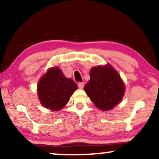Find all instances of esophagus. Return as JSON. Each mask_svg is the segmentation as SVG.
Segmentation results:
<instances>
[{
	"mask_svg": "<svg viewBox=\"0 0 159 159\" xmlns=\"http://www.w3.org/2000/svg\"><path fill=\"white\" fill-rule=\"evenodd\" d=\"M78 86L80 89H83L84 87V82H80V83H78Z\"/></svg>",
	"mask_w": 159,
	"mask_h": 159,
	"instance_id": "1",
	"label": "esophagus"
}]
</instances>
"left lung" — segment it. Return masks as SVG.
<instances>
[{"instance_id":"8db88e82","label":"left lung","mask_w":159,"mask_h":159,"mask_svg":"<svg viewBox=\"0 0 159 159\" xmlns=\"http://www.w3.org/2000/svg\"><path fill=\"white\" fill-rule=\"evenodd\" d=\"M90 76V81L84 89L98 108L111 110L121 101L125 86L119 74L111 66L93 67Z\"/></svg>"}]
</instances>
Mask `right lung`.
Segmentation results:
<instances>
[{"label": "right lung", "mask_w": 159, "mask_h": 159, "mask_svg": "<svg viewBox=\"0 0 159 159\" xmlns=\"http://www.w3.org/2000/svg\"><path fill=\"white\" fill-rule=\"evenodd\" d=\"M78 86L71 78H66L57 67L50 69L41 78L37 87L40 102L52 111H59L68 103Z\"/></svg>", "instance_id": "obj_1"}]
</instances>
